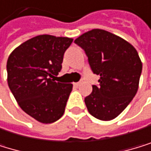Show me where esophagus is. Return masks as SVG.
Here are the masks:
<instances>
[{"mask_svg":"<svg viewBox=\"0 0 151 151\" xmlns=\"http://www.w3.org/2000/svg\"><path fill=\"white\" fill-rule=\"evenodd\" d=\"M81 85V82H75L74 83V86H76V87H79Z\"/></svg>","mask_w":151,"mask_h":151,"instance_id":"esophagus-1","label":"esophagus"}]
</instances>
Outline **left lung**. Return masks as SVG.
<instances>
[{
  "mask_svg": "<svg viewBox=\"0 0 151 151\" xmlns=\"http://www.w3.org/2000/svg\"><path fill=\"white\" fill-rule=\"evenodd\" d=\"M84 49L99 85L84 99L89 113L110 121L126 109L136 95L142 62L136 48L118 35L103 29L88 31L74 41Z\"/></svg>",
  "mask_w": 151,
  "mask_h": 151,
  "instance_id": "1",
  "label": "left lung"
}]
</instances>
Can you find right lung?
<instances>
[{
    "instance_id": "right-lung-1",
    "label": "right lung",
    "mask_w": 151,
    "mask_h": 151,
    "mask_svg": "<svg viewBox=\"0 0 151 151\" xmlns=\"http://www.w3.org/2000/svg\"><path fill=\"white\" fill-rule=\"evenodd\" d=\"M70 37L39 35L18 46L7 60V81L21 109L34 119L51 124L65 112L71 83L57 82ZM53 79H52V78Z\"/></svg>"
}]
</instances>
